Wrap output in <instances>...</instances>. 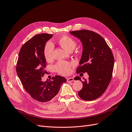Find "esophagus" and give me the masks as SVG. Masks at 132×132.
<instances>
[{
  "instance_id": "obj_1",
  "label": "esophagus",
  "mask_w": 132,
  "mask_h": 132,
  "mask_svg": "<svg viewBox=\"0 0 132 132\" xmlns=\"http://www.w3.org/2000/svg\"><path fill=\"white\" fill-rule=\"evenodd\" d=\"M67 82H71V81H75V80H74V78H72V77H70V78H68V79H67Z\"/></svg>"
}]
</instances>
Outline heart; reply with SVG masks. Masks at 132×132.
Listing matches in <instances>:
<instances>
[{
  "label": "heart",
  "instance_id": "heart-1",
  "mask_svg": "<svg viewBox=\"0 0 132 132\" xmlns=\"http://www.w3.org/2000/svg\"><path fill=\"white\" fill-rule=\"evenodd\" d=\"M59 43L66 50L69 51H72L76 46V42L72 37L64 35L62 36L59 39ZM54 45L51 41H48L45 44L43 48V55L47 61L50 62L53 59ZM73 64L67 62L60 61L57 62L55 66L54 69L56 72L63 75H67L70 73L71 71V67Z\"/></svg>",
  "mask_w": 132,
  "mask_h": 132
}]
</instances>
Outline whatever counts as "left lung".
I'll return each mask as SVG.
<instances>
[{
	"label": "left lung",
	"mask_w": 132,
	"mask_h": 132,
	"mask_svg": "<svg viewBox=\"0 0 132 132\" xmlns=\"http://www.w3.org/2000/svg\"><path fill=\"white\" fill-rule=\"evenodd\" d=\"M80 39L83 50L77 73L87 72L89 79L77 76L75 80L83 83V88L78 96L83 100L91 101L97 99L104 93L110 83L114 59L111 48L103 37L92 30H80L70 32Z\"/></svg>",
	"instance_id": "1"
}]
</instances>
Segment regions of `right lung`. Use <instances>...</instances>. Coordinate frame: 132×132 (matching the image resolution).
Instances as JSON below:
<instances>
[{
  "label": "right lung",
  "instance_id": "right-lung-1",
  "mask_svg": "<svg viewBox=\"0 0 132 132\" xmlns=\"http://www.w3.org/2000/svg\"><path fill=\"white\" fill-rule=\"evenodd\" d=\"M52 34H37L21 47L19 54L16 71L24 90L37 102L45 103L52 99L58 93L66 79L55 76L52 80L42 81L46 73V62L43 48Z\"/></svg>",
  "mask_w": 132,
  "mask_h": 132
}]
</instances>
